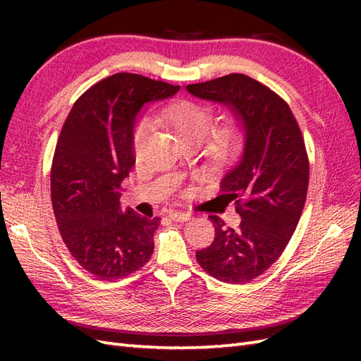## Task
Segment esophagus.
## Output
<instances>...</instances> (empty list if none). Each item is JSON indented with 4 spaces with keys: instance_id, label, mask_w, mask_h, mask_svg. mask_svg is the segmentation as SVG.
Masks as SVG:
<instances>
[{
    "instance_id": "obj_1",
    "label": "esophagus",
    "mask_w": 361,
    "mask_h": 361,
    "mask_svg": "<svg viewBox=\"0 0 361 361\" xmlns=\"http://www.w3.org/2000/svg\"><path fill=\"white\" fill-rule=\"evenodd\" d=\"M169 217L175 221H188L190 219L189 212H181V211H171L169 212Z\"/></svg>"
}]
</instances>
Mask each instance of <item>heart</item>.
<instances>
[{"mask_svg":"<svg viewBox=\"0 0 361 361\" xmlns=\"http://www.w3.org/2000/svg\"><path fill=\"white\" fill-rule=\"evenodd\" d=\"M155 122L159 126L171 128L176 140L183 144H198L206 137V153L219 163H226L239 155L245 141V128L242 121L235 116H229L216 126H211L212 110L208 105L194 101H176L161 110ZM150 127L147 122H141L133 132V149L137 153L144 141L147 140Z\"/></svg>","mask_w":361,"mask_h":361,"instance_id":"b5f03b06","label":"heart"}]
</instances>
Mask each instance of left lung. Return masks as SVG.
<instances>
[{
    "instance_id": "8db88e82",
    "label": "left lung",
    "mask_w": 361,
    "mask_h": 361,
    "mask_svg": "<svg viewBox=\"0 0 361 361\" xmlns=\"http://www.w3.org/2000/svg\"><path fill=\"white\" fill-rule=\"evenodd\" d=\"M186 90L228 105L245 128L242 157L220 185V197L234 202L242 221L228 228L209 216L216 237L195 257L212 278L247 283L281 257L301 219L310 172L301 128L288 104L250 75L233 73Z\"/></svg>"
}]
</instances>
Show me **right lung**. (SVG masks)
<instances>
[{
  "label": "right lung",
  "instance_id": "obj_1",
  "mask_svg": "<svg viewBox=\"0 0 361 361\" xmlns=\"http://www.w3.org/2000/svg\"><path fill=\"white\" fill-rule=\"evenodd\" d=\"M178 90L140 74H113L75 101L60 132L51 167L54 216L71 256L99 279L126 278L152 256L161 219L122 212L121 183L135 166L137 111Z\"/></svg>",
  "mask_w": 361,
  "mask_h": 361
}]
</instances>
